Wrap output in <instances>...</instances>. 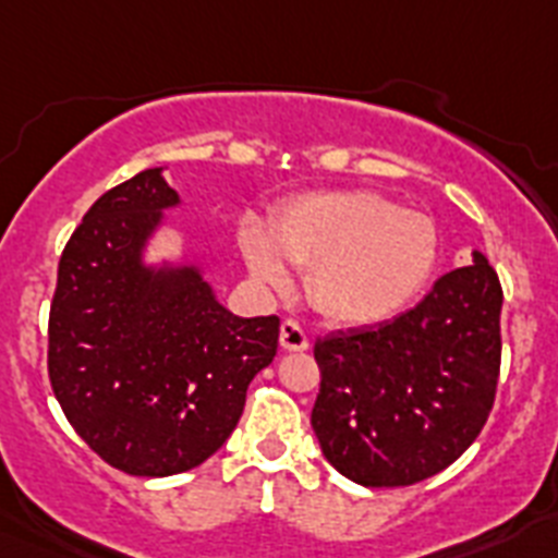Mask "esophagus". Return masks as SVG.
I'll use <instances>...</instances> for the list:
<instances>
[{"label":"esophagus","mask_w":558,"mask_h":558,"mask_svg":"<svg viewBox=\"0 0 558 558\" xmlns=\"http://www.w3.org/2000/svg\"><path fill=\"white\" fill-rule=\"evenodd\" d=\"M279 343H282V349H288V352H304V349H310L307 332H304L302 324L293 322V318H284L282 327H279Z\"/></svg>","instance_id":"esophagus-1"}]
</instances>
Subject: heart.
<instances>
[{
    "label": "heart",
    "mask_w": 558,
    "mask_h": 558,
    "mask_svg": "<svg viewBox=\"0 0 558 558\" xmlns=\"http://www.w3.org/2000/svg\"><path fill=\"white\" fill-rule=\"evenodd\" d=\"M240 248L251 276L284 290V263L310 270L313 307L340 327L388 322L430 282L438 231L425 211L402 209L372 190H324L293 198L270 218L268 234L248 223Z\"/></svg>",
    "instance_id": "1"
}]
</instances>
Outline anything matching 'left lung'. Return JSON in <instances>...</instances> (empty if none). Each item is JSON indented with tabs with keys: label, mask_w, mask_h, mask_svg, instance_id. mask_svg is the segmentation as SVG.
<instances>
[{
	"label": "left lung",
	"mask_w": 558,
	"mask_h": 558,
	"mask_svg": "<svg viewBox=\"0 0 558 558\" xmlns=\"http://www.w3.org/2000/svg\"><path fill=\"white\" fill-rule=\"evenodd\" d=\"M472 256L408 313L315 340L313 430L349 481L372 489L425 481L486 425L500 377L502 288L486 256Z\"/></svg>",
	"instance_id": "left-lung-1"
}]
</instances>
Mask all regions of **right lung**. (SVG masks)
<instances>
[{
  "label": "right lung",
  "mask_w": 558,
  "mask_h": 558,
  "mask_svg": "<svg viewBox=\"0 0 558 558\" xmlns=\"http://www.w3.org/2000/svg\"><path fill=\"white\" fill-rule=\"evenodd\" d=\"M175 204L159 167L97 198L63 248L49 307L61 411L102 461L136 477L179 475L218 452L279 343L276 315L236 318L198 268L142 265Z\"/></svg>",
  "instance_id": "1"
}]
</instances>
